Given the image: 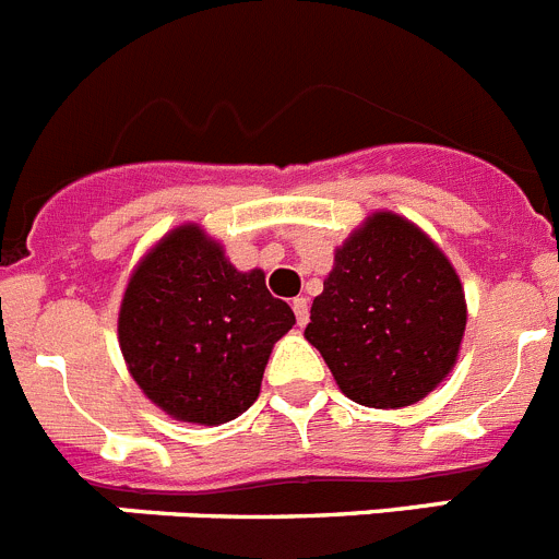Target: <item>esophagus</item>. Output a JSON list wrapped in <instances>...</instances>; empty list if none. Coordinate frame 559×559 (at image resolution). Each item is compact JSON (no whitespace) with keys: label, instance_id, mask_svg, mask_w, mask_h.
I'll return each instance as SVG.
<instances>
[{"label":"esophagus","instance_id":"obj_1","mask_svg":"<svg viewBox=\"0 0 559 559\" xmlns=\"http://www.w3.org/2000/svg\"><path fill=\"white\" fill-rule=\"evenodd\" d=\"M294 313H296V324H299V328H305V324H308V319H310V305H308V299H305V296L294 299Z\"/></svg>","mask_w":559,"mask_h":559}]
</instances>
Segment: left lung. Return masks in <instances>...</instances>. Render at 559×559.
Instances as JSON below:
<instances>
[{
  "mask_svg": "<svg viewBox=\"0 0 559 559\" xmlns=\"http://www.w3.org/2000/svg\"><path fill=\"white\" fill-rule=\"evenodd\" d=\"M467 308L448 257L414 224L378 212L335 251L305 338L369 408H403L448 378Z\"/></svg>",
  "mask_w": 559,
  "mask_h": 559,
  "instance_id": "obj_1",
  "label": "left lung"
}]
</instances>
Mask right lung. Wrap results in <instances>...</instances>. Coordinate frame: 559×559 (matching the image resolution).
<instances>
[{
	"label": "right lung",
	"instance_id": "right-lung-1",
	"mask_svg": "<svg viewBox=\"0 0 559 559\" xmlns=\"http://www.w3.org/2000/svg\"><path fill=\"white\" fill-rule=\"evenodd\" d=\"M294 324L263 271H237L199 226H179L133 271L120 347L162 412L221 426L254 403L271 347Z\"/></svg>",
	"mask_w": 559,
	"mask_h": 559
}]
</instances>
